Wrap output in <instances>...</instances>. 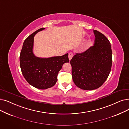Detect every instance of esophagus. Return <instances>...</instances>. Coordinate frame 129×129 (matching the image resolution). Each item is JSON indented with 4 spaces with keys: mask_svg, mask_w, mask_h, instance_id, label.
Segmentation results:
<instances>
[{
    "mask_svg": "<svg viewBox=\"0 0 129 129\" xmlns=\"http://www.w3.org/2000/svg\"><path fill=\"white\" fill-rule=\"evenodd\" d=\"M73 56V54L72 53H69V58L70 60H71Z\"/></svg>",
    "mask_w": 129,
    "mask_h": 129,
    "instance_id": "obj_1",
    "label": "esophagus"
}]
</instances>
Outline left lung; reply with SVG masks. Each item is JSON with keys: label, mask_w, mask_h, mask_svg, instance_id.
<instances>
[{"label": "left lung", "mask_w": 129, "mask_h": 129, "mask_svg": "<svg viewBox=\"0 0 129 129\" xmlns=\"http://www.w3.org/2000/svg\"><path fill=\"white\" fill-rule=\"evenodd\" d=\"M94 45L85 51L76 53L70 61L75 84L84 90L102 86L110 73L112 58L111 46L103 34L94 30Z\"/></svg>", "instance_id": "8db88e82"}]
</instances>
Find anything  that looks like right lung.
<instances>
[{
	"mask_svg": "<svg viewBox=\"0 0 129 129\" xmlns=\"http://www.w3.org/2000/svg\"><path fill=\"white\" fill-rule=\"evenodd\" d=\"M42 28L33 33L25 40L20 52L19 60L21 71L30 85L44 89L53 86L57 81V75L63 65L69 62L68 54L61 56L40 58L33 53L34 37Z\"/></svg>",
	"mask_w": 129,
	"mask_h": 129,
	"instance_id": "1",
	"label": "right lung"
}]
</instances>
